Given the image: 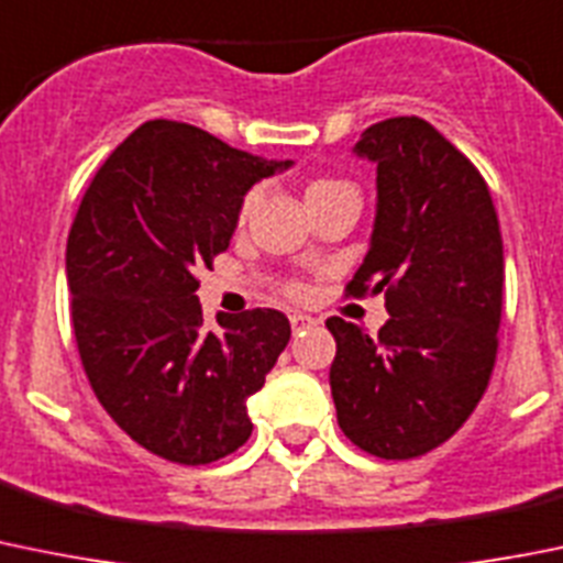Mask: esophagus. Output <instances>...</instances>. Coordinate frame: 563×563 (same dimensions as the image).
I'll list each match as a JSON object with an SVG mask.
<instances>
[{
	"mask_svg": "<svg viewBox=\"0 0 563 563\" xmlns=\"http://www.w3.org/2000/svg\"><path fill=\"white\" fill-rule=\"evenodd\" d=\"M288 319H291V327H294V332H299V330H305V327L316 324V319H313V316H308V313H299V310H291V313H288Z\"/></svg>",
	"mask_w": 563,
	"mask_h": 563,
	"instance_id": "1",
	"label": "esophagus"
}]
</instances>
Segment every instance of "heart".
I'll return each instance as SVG.
<instances>
[{"label": "heart", "mask_w": 563, "mask_h": 563, "mask_svg": "<svg viewBox=\"0 0 563 563\" xmlns=\"http://www.w3.org/2000/svg\"><path fill=\"white\" fill-rule=\"evenodd\" d=\"M321 187H332V181H316V184H310L308 192H313V189H321Z\"/></svg>", "instance_id": "1"}]
</instances>
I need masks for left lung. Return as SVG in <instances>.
I'll return each mask as SVG.
<instances>
[{
  "instance_id": "8db88e82",
  "label": "left lung",
  "mask_w": 563,
  "mask_h": 563,
  "mask_svg": "<svg viewBox=\"0 0 563 563\" xmlns=\"http://www.w3.org/2000/svg\"><path fill=\"white\" fill-rule=\"evenodd\" d=\"M376 167L368 253L349 294L385 291L371 338L338 316L330 368L338 427L382 460L438 449L471 418L498 352L504 239L482 173L420 118H390L352 148Z\"/></svg>"
}]
</instances>
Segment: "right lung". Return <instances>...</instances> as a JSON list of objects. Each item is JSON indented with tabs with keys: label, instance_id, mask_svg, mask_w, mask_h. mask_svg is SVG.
Wrapping results in <instances>:
<instances>
[{
	"label": "right lung",
	"instance_id": "right-lung-1",
	"mask_svg": "<svg viewBox=\"0 0 563 563\" xmlns=\"http://www.w3.org/2000/svg\"><path fill=\"white\" fill-rule=\"evenodd\" d=\"M291 165L148 120L81 198L65 250L81 365L114 423L162 460L209 465L253 434L247 398L291 324L255 308L206 330L195 269L228 250L244 195Z\"/></svg>",
	"mask_w": 563,
	"mask_h": 563
}]
</instances>
